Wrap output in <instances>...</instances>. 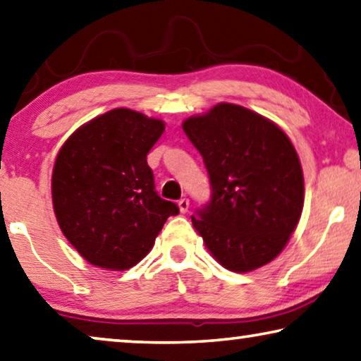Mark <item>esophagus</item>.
<instances>
[{"mask_svg": "<svg viewBox=\"0 0 361 361\" xmlns=\"http://www.w3.org/2000/svg\"><path fill=\"white\" fill-rule=\"evenodd\" d=\"M178 207H180V211L185 214V212H188V209H190V199L188 197H181L180 201H178Z\"/></svg>", "mask_w": 361, "mask_h": 361, "instance_id": "1", "label": "esophagus"}]
</instances>
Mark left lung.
<instances>
[{
  "instance_id": "left-lung-1",
  "label": "left lung",
  "mask_w": 361,
  "mask_h": 361,
  "mask_svg": "<svg viewBox=\"0 0 361 361\" xmlns=\"http://www.w3.org/2000/svg\"><path fill=\"white\" fill-rule=\"evenodd\" d=\"M183 129L211 180V201L191 217L207 250L233 272L271 262L303 209V171L287 134L233 104L188 118Z\"/></svg>"
}]
</instances>
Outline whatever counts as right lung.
I'll return each instance as SVG.
<instances>
[{"label":"right lung","mask_w":361,"mask_h":361,"mask_svg":"<svg viewBox=\"0 0 361 361\" xmlns=\"http://www.w3.org/2000/svg\"><path fill=\"white\" fill-rule=\"evenodd\" d=\"M164 121L129 109L106 111L64 142L51 176L61 232L90 264L125 271L154 246L178 206L155 191L147 154Z\"/></svg>","instance_id":"1"}]
</instances>
